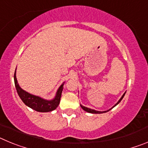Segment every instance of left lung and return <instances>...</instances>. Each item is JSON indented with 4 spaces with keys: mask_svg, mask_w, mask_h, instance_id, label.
Returning <instances> with one entry per match:
<instances>
[{
    "mask_svg": "<svg viewBox=\"0 0 148 148\" xmlns=\"http://www.w3.org/2000/svg\"><path fill=\"white\" fill-rule=\"evenodd\" d=\"M125 92L124 94H123V95L122 96H121V99H119V101L118 102L116 103V104H115L114 106H113V108H114L115 106H116L117 105V104H119V103L120 102V101H121V99H123V97H124V96H125ZM81 107H82V109L84 110H85L86 112H88V113H105V112H108V111H109V110H110L111 109H112V108H111V109H110L109 110H108V111H104V112H101V111H96V110H92V109H90V108H86V107H84V106H82V105H81Z\"/></svg>",
    "mask_w": 148,
    "mask_h": 148,
    "instance_id": "obj_1",
    "label": "left lung"
}]
</instances>
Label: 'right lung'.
<instances>
[{
	"label": "right lung",
	"mask_w": 148,
	"mask_h": 148,
	"mask_svg": "<svg viewBox=\"0 0 148 148\" xmlns=\"http://www.w3.org/2000/svg\"><path fill=\"white\" fill-rule=\"evenodd\" d=\"M14 81H15V88H16L17 92H18L19 97L26 105L31 108L32 109L35 110L38 112H49V111L54 110L55 109L58 108L60 100H61V92H62L64 84L61 85V87L58 88L55 99L53 100L47 101L44 100L36 95L28 93L27 92L22 90L20 86L18 85V82H17L15 71V74H14Z\"/></svg>",
	"instance_id": "1"
}]
</instances>
